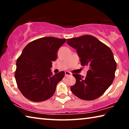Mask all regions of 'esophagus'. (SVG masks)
Returning a JSON list of instances; mask_svg holds the SVG:
<instances>
[{"mask_svg": "<svg viewBox=\"0 0 129 129\" xmlns=\"http://www.w3.org/2000/svg\"><path fill=\"white\" fill-rule=\"evenodd\" d=\"M71 72H68V71H66V72H65V76H70V75H71Z\"/></svg>", "mask_w": 129, "mask_h": 129, "instance_id": "esophagus-1", "label": "esophagus"}]
</instances>
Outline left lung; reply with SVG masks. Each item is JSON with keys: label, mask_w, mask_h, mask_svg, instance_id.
I'll list each match as a JSON object with an SVG mask.
<instances>
[{"label": "left lung", "mask_w": 129, "mask_h": 129, "mask_svg": "<svg viewBox=\"0 0 129 129\" xmlns=\"http://www.w3.org/2000/svg\"><path fill=\"white\" fill-rule=\"evenodd\" d=\"M67 43L77 50L82 66L89 69L85 78L73 74L76 84L71 90L78 98L91 101L105 92L115 77L117 63L110 48L91 35L67 39Z\"/></svg>", "instance_id": "8db88e82"}]
</instances>
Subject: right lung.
<instances>
[{
  "label": "right lung",
  "instance_id": "obj_1",
  "mask_svg": "<svg viewBox=\"0 0 129 129\" xmlns=\"http://www.w3.org/2000/svg\"><path fill=\"white\" fill-rule=\"evenodd\" d=\"M65 39L44 37L28 43L16 61L15 77L22 94L34 102L45 101L56 91L64 77V71L52 75L50 68L57 58L59 48Z\"/></svg>",
  "mask_w": 129,
  "mask_h": 129
}]
</instances>
